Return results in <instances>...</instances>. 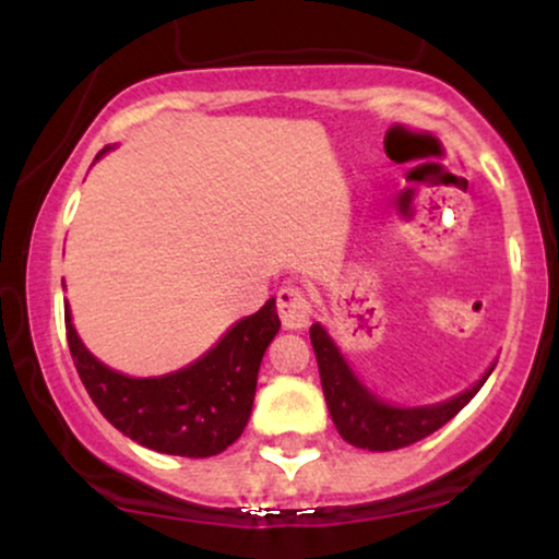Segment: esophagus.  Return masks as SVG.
I'll return each instance as SVG.
<instances>
[{
  "instance_id": "1",
  "label": "esophagus",
  "mask_w": 559,
  "mask_h": 559,
  "mask_svg": "<svg viewBox=\"0 0 559 559\" xmlns=\"http://www.w3.org/2000/svg\"><path fill=\"white\" fill-rule=\"evenodd\" d=\"M310 312H312L310 299H307V294L301 292L299 286L281 288L278 292V316H281V323H284L286 329H292V331L307 329V323H310Z\"/></svg>"
}]
</instances>
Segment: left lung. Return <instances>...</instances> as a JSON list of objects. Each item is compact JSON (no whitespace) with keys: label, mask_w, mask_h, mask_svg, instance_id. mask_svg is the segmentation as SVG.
Returning a JSON list of instances; mask_svg holds the SVG:
<instances>
[{"label":"left lung","mask_w":559,"mask_h":559,"mask_svg":"<svg viewBox=\"0 0 559 559\" xmlns=\"http://www.w3.org/2000/svg\"><path fill=\"white\" fill-rule=\"evenodd\" d=\"M310 342L318 357L320 383H323L333 426L346 444L368 449V452H391V449L409 447L439 431L478 394V389L484 386L493 365H497L491 362L471 389L460 391L449 400L407 407V404H394L378 396L355 373V368L338 349V344L333 342L331 333L325 331V325H310Z\"/></svg>","instance_id":"left-lung-1"}]
</instances>
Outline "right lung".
Returning a JSON list of instances; mask_svg holds the SVG:
<instances>
[{
  "mask_svg": "<svg viewBox=\"0 0 559 559\" xmlns=\"http://www.w3.org/2000/svg\"><path fill=\"white\" fill-rule=\"evenodd\" d=\"M112 150L105 146L96 159ZM278 329L271 297L254 316L236 320L194 362L165 376L136 378L88 352L66 299L70 355L92 402L128 439L176 457H213L239 439L252 415L262 355Z\"/></svg>",
  "mask_w": 559,
  "mask_h": 559,
  "instance_id": "1",
  "label": "right lung"
}]
</instances>
